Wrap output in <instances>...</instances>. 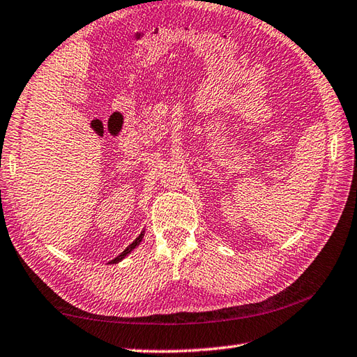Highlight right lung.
Returning <instances> with one entry per match:
<instances>
[{
	"label": "right lung",
	"instance_id": "add662e5",
	"mask_svg": "<svg viewBox=\"0 0 357 357\" xmlns=\"http://www.w3.org/2000/svg\"><path fill=\"white\" fill-rule=\"evenodd\" d=\"M142 238H144V232H142V234L137 236V238L134 240V241L128 245V248H126V249L121 253V255H119V257H116L114 259L109 261V264H116V263H119V261H121V259H123L126 255H128V253H130L132 249H136V248H137V245H139V244H140V241H142Z\"/></svg>",
	"mask_w": 357,
	"mask_h": 357
}]
</instances>
